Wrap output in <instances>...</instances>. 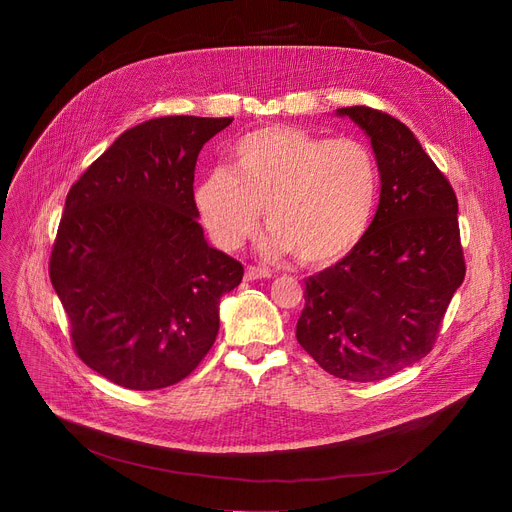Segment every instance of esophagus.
Segmentation results:
<instances>
[{
    "mask_svg": "<svg viewBox=\"0 0 512 512\" xmlns=\"http://www.w3.org/2000/svg\"><path fill=\"white\" fill-rule=\"evenodd\" d=\"M245 278L247 280H265V278H272V274L263 270V267H257V265H249L245 270Z\"/></svg>",
    "mask_w": 512,
    "mask_h": 512,
    "instance_id": "esophagus-1",
    "label": "esophagus"
}]
</instances>
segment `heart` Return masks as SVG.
<instances>
[{
  "label": "heart",
  "instance_id": "1",
  "mask_svg": "<svg viewBox=\"0 0 512 512\" xmlns=\"http://www.w3.org/2000/svg\"><path fill=\"white\" fill-rule=\"evenodd\" d=\"M232 157L234 170H213L197 188L201 218L224 249L257 232L261 209L265 253H294L311 267L340 261L367 234L380 172L365 143L272 126L242 137Z\"/></svg>",
  "mask_w": 512,
  "mask_h": 512
}]
</instances>
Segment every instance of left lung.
<instances>
[{
    "label": "left lung",
    "instance_id": "obj_1",
    "mask_svg": "<svg viewBox=\"0 0 512 512\" xmlns=\"http://www.w3.org/2000/svg\"><path fill=\"white\" fill-rule=\"evenodd\" d=\"M338 114L371 139L380 205L359 245L305 280L297 340L336 378L378 382L432 351L465 280L459 203L409 126L367 105Z\"/></svg>",
    "mask_w": 512,
    "mask_h": 512
}]
</instances>
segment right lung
<instances>
[{
	"label": "right lung",
	"instance_id": "obj_1",
	"mask_svg": "<svg viewBox=\"0 0 512 512\" xmlns=\"http://www.w3.org/2000/svg\"><path fill=\"white\" fill-rule=\"evenodd\" d=\"M232 118L164 116L134 126L66 197L49 278L78 359L128 390L191 375L220 330V299L245 270L207 245L195 166Z\"/></svg>",
	"mask_w": 512,
	"mask_h": 512
}]
</instances>
